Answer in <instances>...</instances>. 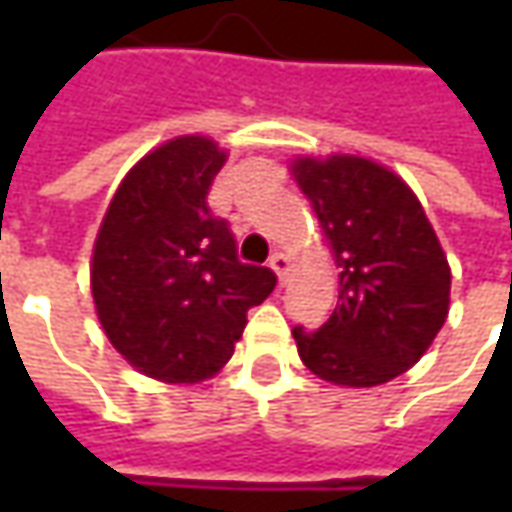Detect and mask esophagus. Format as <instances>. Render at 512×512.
Instances as JSON below:
<instances>
[{"label":"esophagus","instance_id":"1","mask_svg":"<svg viewBox=\"0 0 512 512\" xmlns=\"http://www.w3.org/2000/svg\"><path fill=\"white\" fill-rule=\"evenodd\" d=\"M270 267H273V273L279 276V282H285L287 270H290V262H287L285 253H273V256H270Z\"/></svg>","mask_w":512,"mask_h":512}]
</instances>
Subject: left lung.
<instances>
[{"label":"left lung","instance_id":"left-lung-1","mask_svg":"<svg viewBox=\"0 0 512 512\" xmlns=\"http://www.w3.org/2000/svg\"><path fill=\"white\" fill-rule=\"evenodd\" d=\"M293 176L339 267V305L313 333L293 327L310 373L344 387L396 379L447 319L450 267L419 199L396 173L359 156L299 159Z\"/></svg>","mask_w":512,"mask_h":512}]
</instances>
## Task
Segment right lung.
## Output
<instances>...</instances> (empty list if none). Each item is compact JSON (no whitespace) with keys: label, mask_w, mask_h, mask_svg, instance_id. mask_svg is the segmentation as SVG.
Masks as SVG:
<instances>
[{"label":"right lung","mask_w":512,"mask_h":512,"mask_svg":"<svg viewBox=\"0 0 512 512\" xmlns=\"http://www.w3.org/2000/svg\"><path fill=\"white\" fill-rule=\"evenodd\" d=\"M222 165L225 150L205 136L156 148L122 179L93 245L99 322L159 382L210 379L233 356L247 310L276 287L270 267L239 262L227 219L207 207Z\"/></svg>","instance_id":"1"}]
</instances>
